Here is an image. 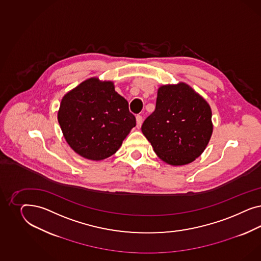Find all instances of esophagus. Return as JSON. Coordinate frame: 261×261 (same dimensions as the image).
<instances>
[{"instance_id":"34e87169","label":"esophagus","mask_w":261,"mask_h":261,"mask_svg":"<svg viewBox=\"0 0 261 261\" xmlns=\"http://www.w3.org/2000/svg\"><path fill=\"white\" fill-rule=\"evenodd\" d=\"M136 120H137V127L140 128V127L142 126V121H143L142 116L138 115V116L136 117Z\"/></svg>"}]
</instances>
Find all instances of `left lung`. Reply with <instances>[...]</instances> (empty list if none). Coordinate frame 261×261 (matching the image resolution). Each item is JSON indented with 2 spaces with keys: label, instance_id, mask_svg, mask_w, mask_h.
<instances>
[{
  "label": "left lung",
  "instance_id": "1",
  "mask_svg": "<svg viewBox=\"0 0 261 261\" xmlns=\"http://www.w3.org/2000/svg\"><path fill=\"white\" fill-rule=\"evenodd\" d=\"M213 129L208 103L184 82L159 88L156 109L142 126L159 158L171 166L188 165L198 158Z\"/></svg>",
  "mask_w": 261,
  "mask_h": 261
}]
</instances>
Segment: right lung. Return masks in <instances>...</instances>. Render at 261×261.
<instances>
[{
  "mask_svg": "<svg viewBox=\"0 0 261 261\" xmlns=\"http://www.w3.org/2000/svg\"><path fill=\"white\" fill-rule=\"evenodd\" d=\"M64 138L81 157L100 161L119 150L136 126L128 102L112 81L92 77L64 95L57 115Z\"/></svg>",
  "mask_w": 261,
  "mask_h": 261,
  "instance_id": "1",
  "label": "right lung"
}]
</instances>
